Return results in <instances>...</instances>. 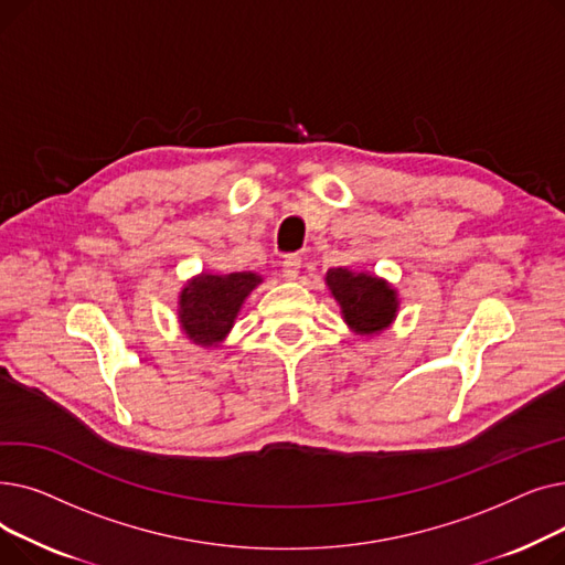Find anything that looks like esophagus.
I'll use <instances>...</instances> for the list:
<instances>
[{"mask_svg":"<svg viewBox=\"0 0 565 565\" xmlns=\"http://www.w3.org/2000/svg\"><path fill=\"white\" fill-rule=\"evenodd\" d=\"M300 267H302L300 256H298V254H290V256H286V258H284L281 273H284V277H286L288 281H292V279H298V275H300Z\"/></svg>","mask_w":565,"mask_h":565,"instance_id":"esophagus-1","label":"esophagus"}]
</instances>
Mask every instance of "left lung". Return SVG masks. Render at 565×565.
I'll return each instance as SVG.
<instances>
[{
	"label": "left lung",
	"instance_id": "left-lung-1",
	"mask_svg": "<svg viewBox=\"0 0 565 565\" xmlns=\"http://www.w3.org/2000/svg\"><path fill=\"white\" fill-rule=\"evenodd\" d=\"M324 286L341 309L348 328L360 337H375L392 328L398 316L396 288L373 273H358L350 267H332L324 275Z\"/></svg>",
	"mask_w": 565,
	"mask_h": 565
}]
</instances>
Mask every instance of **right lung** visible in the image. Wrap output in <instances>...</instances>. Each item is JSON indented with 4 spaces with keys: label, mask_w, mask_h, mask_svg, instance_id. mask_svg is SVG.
Masks as SVG:
<instances>
[{
    "label": "right lung",
    "mask_w": 565,
    "mask_h": 565,
    "mask_svg": "<svg viewBox=\"0 0 565 565\" xmlns=\"http://www.w3.org/2000/svg\"><path fill=\"white\" fill-rule=\"evenodd\" d=\"M263 284L256 273H199L178 292V322L201 348H217L231 334L237 313L252 290Z\"/></svg>",
    "instance_id": "1"
}]
</instances>
